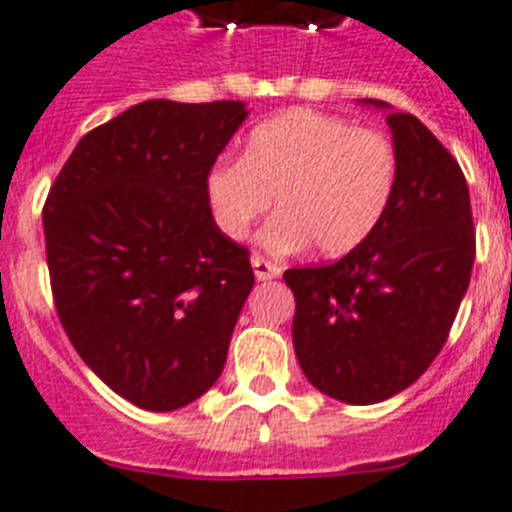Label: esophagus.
<instances>
[{
	"mask_svg": "<svg viewBox=\"0 0 512 512\" xmlns=\"http://www.w3.org/2000/svg\"><path fill=\"white\" fill-rule=\"evenodd\" d=\"M250 262H252V272H255L257 280H272V278H278V275H280V265L265 260L262 255H252Z\"/></svg>",
	"mask_w": 512,
	"mask_h": 512,
	"instance_id": "1",
	"label": "esophagus"
}]
</instances>
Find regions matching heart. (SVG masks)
Listing matches in <instances>:
<instances>
[{
  "instance_id": "b5f03b06",
  "label": "heart",
  "mask_w": 512,
  "mask_h": 512,
  "mask_svg": "<svg viewBox=\"0 0 512 512\" xmlns=\"http://www.w3.org/2000/svg\"><path fill=\"white\" fill-rule=\"evenodd\" d=\"M394 143L328 113L295 108L247 136L242 161L207 174V202L224 237L242 242L275 199L262 245L288 255L308 245L341 257L369 240L396 186Z\"/></svg>"
}]
</instances>
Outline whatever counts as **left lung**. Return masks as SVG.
Wrapping results in <instances>:
<instances>
[{"mask_svg": "<svg viewBox=\"0 0 512 512\" xmlns=\"http://www.w3.org/2000/svg\"><path fill=\"white\" fill-rule=\"evenodd\" d=\"M361 103L391 111L384 100ZM396 186L364 245L333 265L285 270L293 346L323 394L376 404L412 386L450 336L475 262L470 191L452 154L412 113H389Z\"/></svg>", "mask_w": 512, "mask_h": 512, "instance_id": "obj_1", "label": "left lung"}]
</instances>
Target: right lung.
I'll return each mask as SVG.
<instances>
[{
    "label": "right lung",
    "instance_id": "1",
    "mask_svg": "<svg viewBox=\"0 0 512 512\" xmlns=\"http://www.w3.org/2000/svg\"><path fill=\"white\" fill-rule=\"evenodd\" d=\"M240 100H143L80 138L47 194V267L85 364L148 412L212 389L255 285L224 237L207 174L247 118Z\"/></svg>",
    "mask_w": 512,
    "mask_h": 512
}]
</instances>
